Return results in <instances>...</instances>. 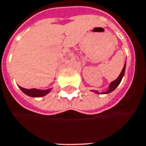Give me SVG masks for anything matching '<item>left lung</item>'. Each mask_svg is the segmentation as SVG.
Wrapping results in <instances>:
<instances>
[{"label": "left lung", "mask_w": 146, "mask_h": 146, "mask_svg": "<svg viewBox=\"0 0 146 146\" xmlns=\"http://www.w3.org/2000/svg\"><path fill=\"white\" fill-rule=\"evenodd\" d=\"M125 70V63L124 67H123V68H122L121 72V73H120V75L118 76V78H116V80H114V81L111 82L110 83V85L108 86V89H107L106 92H98V91H97V90H92V92H95V93H97V94H107V93H110V92H113V91L115 90L116 88L118 87V85L120 84V82H121L122 78L124 77Z\"/></svg>", "instance_id": "left-lung-1"}]
</instances>
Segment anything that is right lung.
Masks as SVG:
<instances>
[{"label": "right lung", "instance_id": "add662e5", "mask_svg": "<svg viewBox=\"0 0 146 146\" xmlns=\"http://www.w3.org/2000/svg\"><path fill=\"white\" fill-rule=\"evenodd\" d=\"M21 88V90L26 94L29 97H32V98H42L45 95L48 94L51 91L52 88H48V89H45V90H41V89H37V88H31V89H26L21 87H19Z\"/></svg>", "mask_w": 146, "mask_h": 146}]
</instances>
